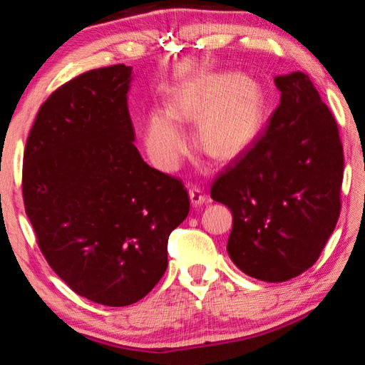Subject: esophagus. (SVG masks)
Here are the masks:
<instances>
[{
	"label": "esophagus",
	"mask_w": 365,
	"mask_h": 365,
	"mask_svg": "<svg viewBox=\"0 0 365 365\" xmlns=\"http://www.w3.org/2000/svg\"><path fill=\"white\" fill-rule=\"evenodd\" d=\"M190 200H191V205H193L195 207L201 206L206 202V195L202 193V190H200L197 187H191L190 188Z\"/></svg>",
	"instance_id": "esophagus-1"
}]
</instances>
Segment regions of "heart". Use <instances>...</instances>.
I'll use <instances>...</instances> for the list:
<instances>
[{
  "instance_id": "heart-1",
  "label": "heart",
  "mask_w": 365,
  "mask_h": 365,
  "mask_svg": "<svg viewBox=\"0 0 365 365\" xmlns=\"http://www.w3.org/2000/svg\"><path fill=\"white\" fill-rule=\"evenodd\" d=\"M265 96L256 80L237 73H211L182 83L169 108H154L145 125V145L153 163L174 170L190 148L183 120L197 119V137L215 159L228 160L245 151L261 132Z\"/></svg>"
}]
</instances>
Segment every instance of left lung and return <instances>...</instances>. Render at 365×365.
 <instances>
[{
    "mask_svg": "<svg viewBox=\"0 0 365 365\" xmlns=\"http://www.w3.org/2000/svg\"><path fill=\"white\" fill-rule=\"evenodd\" d=\"M275 86L280 104L264 132L211 188L233 214V264L272 283L294 279L319 259L339 217L344 168L335 117L306 73L275 77Z\"/></svg>",
    "mask_w": 365,
    "mask_h": 365,
    "instance_id": "left-lung-1",
    "label": "left lung"
}]
</instances>
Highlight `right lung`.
Returning a JSON list of instances; mask_svg holds the SVG:
<instances>
[{"mask_svg":"<svg viewBox=\"0 0 365 365\" xmlns=\"http://www.w3.org/2000/svg\"><path fill=\"white\" fill-rule=\"evenodd\" d=\"M132 67L82 73L41 104L24 153L22 195L36 243L77 294L128 306L168 269L170 232L187 219L180 178L133 145Z\"/></svg>","mask_w":365,"mask_h":365,"instance_id":"add662e5","label":"right lung"}]
</instances>
